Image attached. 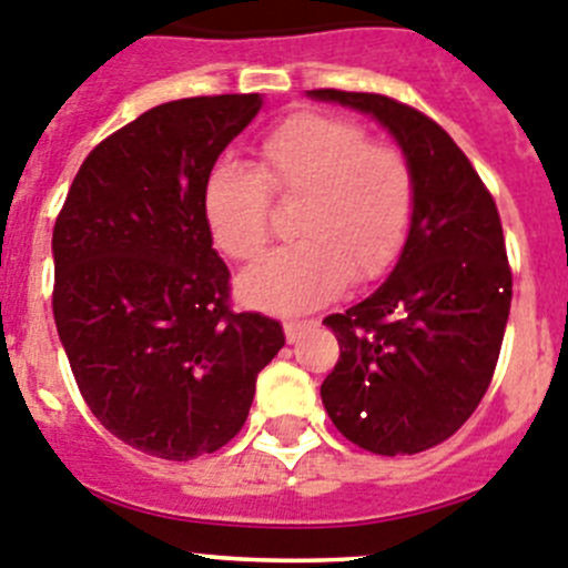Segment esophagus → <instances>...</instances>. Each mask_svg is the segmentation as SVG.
Here are the masks:
<instances>
[{"label": "esophagus", "mask_w": 568, "mask_h": 568, "mask_svg": "<svg viewBox=\"0 0 568 568\" xmlns=\"http://www.w3.org/2000/svg\"><path fill=\"white\" fill-rule=\"evenodd\" d=\"M310 326H312L310 321H287V323H284V334H287V343H298L301 334H304Z\"/></svg>", "instance_id": "34e87169"}]
</instances>
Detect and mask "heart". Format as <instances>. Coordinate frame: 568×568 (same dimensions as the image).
<instances>
[{"label":"heart","instance_id":"obj_1","mask_svg":"<svg viewBox=\"0 0 568 568\" xmlns=\"http://www.w3.org/2000/svg\"><path fill=\"white\" fill-rule=\"evenodd\" d=\"M304 194L295 217L301 242L270 251L236 281L256 310L301 312L354 281L385 273L413 229L415 178L393 144L368 142L365 128L332 113H295L258 144L256 170L212 166L200 194L214 247L247 262L270 236V194Z\"/></svg>","mask_w":568,"mask_h":568}]
</instances>
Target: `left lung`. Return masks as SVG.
I'll list each match as a JSON object with an SVG mask.
<instances>
[{
  "mask_svg": "<svg viewBox=\"0 0 568 568\" xmlns=\"http://www.w3.org/2000/svg\"><path fill=\"white\" fill-rule=\"evenodd\" d=\"M306 94L371 113L413 170V229L396 267L323 321L339 359L321 398L362 449L418 455L455 435L494 379L513 298L499 212L466 153L420 111L362 91Z\"/></svg>",
  "mask_w": 568,
  "mask_h": 568,
  "instance_id": "1",
  "label": "left lung"
}]
</instances>
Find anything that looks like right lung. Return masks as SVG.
<instances>
[{
  "label": "right lung",
  "mask_w": 568,
  "mask_h": 568,
  "mask_svg": "<svg viewBox=\"0 0 568 568\" xmlns=\"http://www.w3.org/2000/svg\"><path fill=\"white\" fill-rule=\"evenodd\" d=\"M258 94L164 102L97 144L52 231L58 337L94 418L161 460L242 429L281 323L229 310L200 194Z\"/></svg>",
  "instance_id": "1"
}]
</instances>
